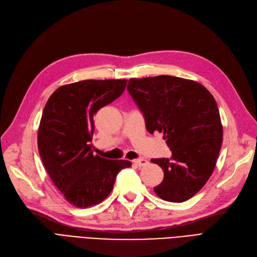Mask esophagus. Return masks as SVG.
I'll return each instance as SVG.
<instances>
[{"mask_svg": "<svg viewBox=\"0 0 257 257\" xmlns=\"http://www.w3.org/2000/svg\"><path fill=\"white\" fill-rule=\"evenodd\" d=\"M133 163H134L138 167H145V166H147L149 164V162L147 161V159H145V158L135 159V161H133Z\"/></svg>", "mask_w": 257, "mask_h": 257, "instance_id": "34e87169", "label": "esophagus"}]
</instances>
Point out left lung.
I'll return each mask as SVG.
<instances>
[{
    "label": "left lung",
    "mask_w": 257,
    "mask_h": 257,
    "mask_svg": "<svg viewBox=\"0 0 257 257\" xmlns=\"http://www.w3.org/2000/svg\"><path fill=\"white\" fill-rule=\"evenodd\" d=\"M127 90L144 113L150 134L164 133L170 158H153L164 180L154 191L168 202L192 198L213 174L223 140L214 96L198 82L159 75L131 78Z\"/></svg>",
    "instance_id": "left-lung-1"
}]
</instances>
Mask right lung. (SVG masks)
Wrapping results in <instances>:
<instances>
[{
    "label": "right lung",
    "mask_w": 257,
    "mask_h": 257,
    "mask_svg": "<svg viewBox=\"0 0 257 257\" xmlns=\"http://www.w3.org/2000/svg\"><path fill=\"white\" fill-rule=\"evenodd\" d=\"M127 79H86L60 86L49 98L38 128L44 168L65 199L76 207L99 204L117 174L132 166L93 155V116L123 93Z\"/></svg>",
    "instance_id": "1"
}]
</instances>
